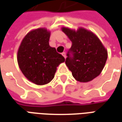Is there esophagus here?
I'll return each instance as SVG.
<instances>
[{"instance_id":"34e87169","label":"esophagus","mask_w":122,"mask_h":122,"mask_svg":"<svg viewBox=\"0 0 122 122\" xmlns=\"http://www.w3.org/2000/svg\"><path fill=\"white\" fill-rule=\"evenodd\" d=\"M62 56H63L65 58H66V53H65V52H63V53H62Z\"/></svg>"}]
</instances>
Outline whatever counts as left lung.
I'll list each match as a JSON object with an SVG mask.
<instances>
[{
    "label": "left lung",
    "mask_w": 122,
    "mask_h": 122,
    "mask_svg": "<svg viewBox=\"0 0 122 122\" xmlns=\"http://www.w3.org/2000/svg\"><path fill=\"white\" fill-rule=\"evenodd\" d=\"M62 31L72 42L70 51L67 54L65 64L72 72L76 80L88 82L98 76L102 72L108 57L105 48L97 35L84 27L77 30L63 27Z\"/></svg>",
    "instance_id": "1"
}]
</instances>
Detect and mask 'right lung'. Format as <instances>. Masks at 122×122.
Wrapping results in <instances>:
<instances>
[{
    "instance_id": "1",
    "label": "right lung",
    "mask_w": 122,
    "mask_h": 122,
    "mask_svg": "<svg viewBox=\"0 0 122 122\" xmlns=\"http://www.w3.org/2000/svg\"><path fill=\"white\" fill-rule=\"evenodd\" d=\"M50 35V30L44 27L31 30L23 38L17 50L20 70L29 81L39 86L50 83L57 67L65 60L49 45Z\"/></svg>"
}]
</instances>
